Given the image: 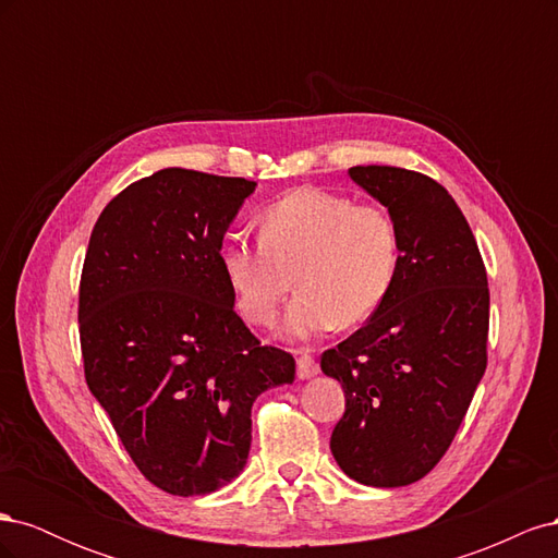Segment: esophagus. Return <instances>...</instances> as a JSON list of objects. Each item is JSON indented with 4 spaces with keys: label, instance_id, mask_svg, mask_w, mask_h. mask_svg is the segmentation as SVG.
<instances>
[{
    "label": "esophagus",
    "instance_id": "34e87169",
    "mask_svg": "<svg viewBox=\"0 0 558 558\" xmlns=\"http://www.w3.org/2000/svg\"><path fill=\"white\" fill-rule=\"evenodd\" d=\"M318 375V365H316V361L312 359V356H300L298 359V377L300 379H312V377H316Z\"/></svg>",
    "mask_w": 558,
    "mask_h": 558
}]
</instances>
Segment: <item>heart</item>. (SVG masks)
<instances>
[{"instance_id":"obj_1","label":"heart","mask_w":558,"mask_h":558,"mask_svg":"<svg viewBox=\"0 0 558 558\" xmlns=\"http://www.w3.org/2000/svg\"><path fill=\"white\" fill-rule=\"evenodd\" d=\"M260 244L226 242L221 267L238 310L272 326L293 283L283 320L291 340H312L373 316L393 289L400 238L393 218L326 189H295L258 218Z\"/></svg>"}]
</instances>
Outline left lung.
Listing matches in <instances>:
<instances>
[{"mask_svg":"<svg viewBox=\"0 0 558 558\" xmlns=\"http://www.w3.org/2000/svg\"><path fill=\"white\" fill-rule=\"evenodd\" d=\"M349 177L393 218L400 260L384 305L320 356L347 398L330 451L351 480L396 488L442 459L484 377L486 269L440 183L384 165L351 167Z\"/></svg>","mask_w":558,"mask_h":558,"instance_id":"8db88e82","label":"left lung"}]
</instances>
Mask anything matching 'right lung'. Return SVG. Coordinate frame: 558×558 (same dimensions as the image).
I'll return each instance as SVG.
<instances>
[{
  "instance_id": "1",
  "label": "right lung",
  "mask_w": 558,
  "mask_h": 558,
  "mask_svg": "<svg viewBox=\"0 0 558 558\" xmlns=\"http://www.w3.org/2000/svg\"><path fill=\"white\" fill-rule=\"evenodd\" d=\"M256 181L167 167L99 214L78 291L86 381L142 475L207 496L240 475L251 404L293 384L291 353L260 347L221 267Z\"/></svg>"
}]
</instances>
